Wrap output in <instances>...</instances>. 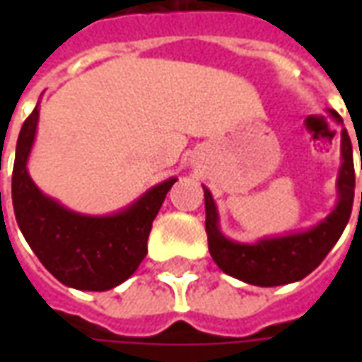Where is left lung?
Masks as SVG:
<instances>
[{"mask_svg": "<svg viewBox=\"0 0 362 362\" xmlns=\"http://www.w3.org/2000/svg\"><path fill=\"white\" fill-rule=\"evenodd\" d=\"M327 114L337 126H341V165L335 180V207L316 225L287 235L262 236L256 243H238L221 230L217 204L209 188L204 186L209 254L227 275L256 287H279L296 283L314 272L339 240L343 228L349 223L355 196L353 145L347 129L343 127L341 116L335 110H327Z\"/></svg>", "mask_w": 362, "mask_h": 362, "instance_id": "8db88e82", "label": "left lung"}]
</instances>
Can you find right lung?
Segmentation results:
<instances>
[{"label":"right lung","instance_id":"obj_1","mask_svg":"<svg viewBox=\"0 0 362 362\" xmlns=\"http://www.w3.org/2000/svg\"><path fill=\"white\" fill-rule=\"evenodd\" d=\"M40 103L21 127L11 196L15 219L42 266L66 287L110 291L129 279L147 256L153 221L178 178L158 182L110 215H87L46 196L28 174Z\"/></svg>","mask_w":362,"mask_h":362}]
</instances>
